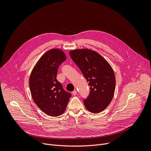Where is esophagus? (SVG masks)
Masks as SVG:
<instances>
[{"mask_svg":"<svg viewBox=\"0 0 151 151\" xmlns=\"http://www.w3.org/2000/svg\"><path fill=\"white\" fill-rule=\"evenodd\" d=\"M76 94H77V91L76 90H74L73 91H72V94L73 96H75Z\"/></svg>","mask_w":151,"mask_h":151,"instance_id":"obj_1","label":"esophagus"}]
</instances>
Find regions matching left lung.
I'll return each instance as SVG.
<instances>
[{
  "label": "left lung",
  "mask_w": 151,
  "mask_h": 151,
  "mask_svg": "<svg viewBox=\"0 0 151 151\" xmlns=\"http://www.w3.org/2000/svg\"><path fill=\"white\" fill-rule=\"evenodd\" d=\"M69 54L90 87V95L83 100L86 109L94 114L103 111L115 93L116 79L112 68L100 54L90 49L71 50Z\"/></svg>",
  "instance_id": "8db88e82"
}]
</instances>
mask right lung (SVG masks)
<instances>
[{"label": "right lung", "mask_w": 151, "mask_h": 151, "mask_svg": "<svg viewBox=\"0 0 151 151\" xmlns=\"http://www.w3.org/2000/svg\"><path fill=\"white\" fill-rule=\"evenodd\" d=\"M66 60V55L61 50L51 49L39 58L29 78L34 102L43 112L51 116L62 115L71 97L57 80L58 66Z\"/></svg>", "instance_id": "obj_1"}]
</instances>
